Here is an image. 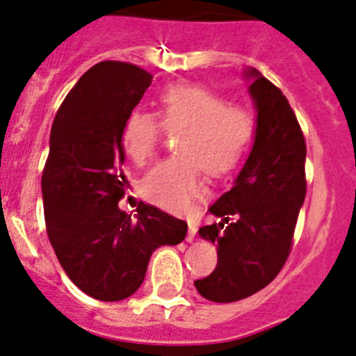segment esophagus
I'll list each match as a JSON object with an SVG mask.
<instances>
[{
	"label": "esophagus",
	"instance_id": "34e87169",
	"mask_svg": "<svg viewBox=\"0 0 356 356\" xmlns=\"http://www.w3.org/2000/svg\"><path fill=\"white\" fill-rule=\"evenodd\" d=\"M197 225L195 223H190V229H188V238H186V241L188 243H193L195 241V236H197Z\"/></svg>",
	"mask_w": 356,
	"mask_h": 356
}]
</instances>
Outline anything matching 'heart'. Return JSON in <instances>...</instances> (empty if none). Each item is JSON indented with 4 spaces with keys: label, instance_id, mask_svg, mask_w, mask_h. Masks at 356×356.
<instances>
[{
    "label": "heart",
    "instance_id": "b5f03b06",
    "mask_svg": "<svg viewBox=\"0 0 356 356\" xmlns=\"http://www.w3.org/2000/svg\"><path fill=\"white\" fill-rule=\"evenodd\" d=\"M159 118L165 127L182 131V156L163 161L147 174L142 193L149 202L174 213L193 206L202 191L200 168L211 177L229 175L241 165L255 134L252 115L229 106L223 95L197 85H172L159 94ZM149 111L134 110L126 118L122 145L134 163L154 154L163 126Z\"/></svg>",
    "mask_w": 356,
    "mask_h": 356
}]
</instances>
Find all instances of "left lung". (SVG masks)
<instances>
[{
	"label": "left lung",
	"instance_id": "1",
	"mask_svg": "<svg viewBox=\"0 0 356 356\" xmlns=\"http://www.w3.org/2000/svg\"><path fill=\"white\" fill-rule=\"evenodd\" d=\"M243 74L257 113L254 143L232 188L209 207L222 222L198 229L218 264L195 287L216 303L252 296L277 277L307 191L305 138L289 101L254 67Z\"/></svg>",
	"mask_w": 356,
	"mask_h": 356
}]
</instances>
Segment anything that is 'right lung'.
<instances>
[{
  "label": "right lung",
  "instance_id": "1",
  "mask_svg": "<svg viewBox=\"0 0 356 356\" xmlns=\"http://www.w3.org/2000/svg\"><path fill=\"white\" fill-rule=\"evenodd\" d=\"M152 83L147 70L101 62L79 78L54 117L42 175L49 241L67 277L88 296L120 302L136 293L150 255L184 241L188 223L140 202L131 216L124 197L126 118Z\"/></svg>",
  "mask_w": 356,
  "mask_h": 356
}]
</instances>
